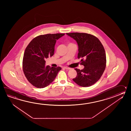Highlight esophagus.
Returning <instances> with one entry per match:
<instances>
[{
    "mask_svg": "<svg viewBox=\"0 0 131 131\" xmlns=\"http://www.w3.org/2000/svg\"><path fill=\"white\" fill-rule=\"evenodd\" d=\"M64 69H66L67 70L71 69V68H69V67H64Z\"/></svg>",
    "mask_w": 131,
    "mask_h": 131,
    "instance_id": "esophagus-1",
    "label": "esophagus"
}]
</instances>
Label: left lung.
Listing matches in <instances>:
<instances>
[{"label": "left lung", "mask_w": 131, "mask_h": 131, "mask_svg": "<svg viewBox=\"0 0 131 131\" xmlns=\"http://www.w3.org/2000/svg\"><path fill=\"white\" fill-rule=\"evenodd\" d=\"M78 45V59H81L82 70L75 68L77 75L72 80L83 87L91 86L100 79L106 67L105 50L96 37L84 33H67Z\"/></svg>", "instance_id": "8db88e82"}]
</instances>
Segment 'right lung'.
Here are the masks:
<instances>
[{
    "mask_svg": "<svg viewBox=\"0 0 131 131\" xmlns=\"http://www.w3.org/2000/svg\"><path fill=\"white\" fill-rule=\"evenodd\" d=\"M64 34L40 35L34 38L26 48L22 67L28 81L37 88H44L53 82L60 67L45 66V59L54 53L56 41Z\"/></svg>",
    "mask_w": 131,
    "mask_h": 131,
    "instance_id": "add662e5",
    "label": "right lung"
}]
</instances>
